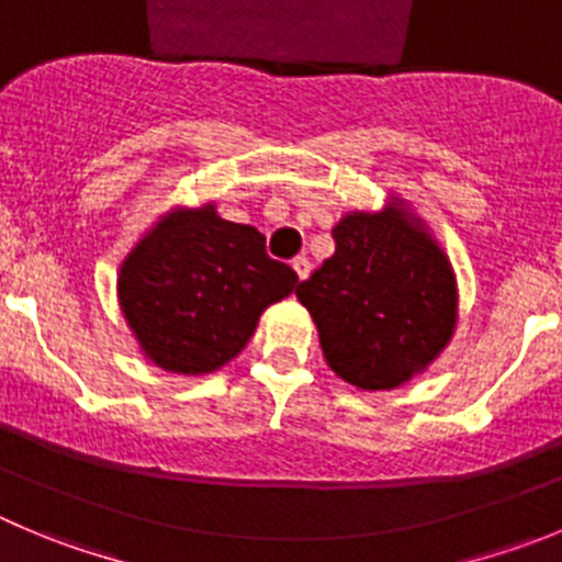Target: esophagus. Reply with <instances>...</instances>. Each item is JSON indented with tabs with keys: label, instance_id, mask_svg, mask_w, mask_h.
Listing matches in <instances>:
<instances>
[{
	"label": "esophagus",
	"instance_id": "34e87169",
	"mask_svg": "<svg viewBox=\"0 0 562 562\" xmlns=\"http://www.w3.org/2000/svg\"><path fill=\"white\" fill-rule=\"evenodd\" d=\"M293 271H296L299 280H307V274H311V260L305 255L293 257Z\"/></svg>",
	"mask_w": 562,
	"mask_h": 562
}]
</instances>
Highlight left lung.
I'll use <instances>...</instances> for the list:
<instances>
[{
    "label": "left lung",
    "mask_w": 562,
    "mask_h": 562,
    "mask_svg": "<svg viewBox=\"0 0 562 562\" xmlns=\"http://www.w3.org/2000/svg\"><path fill=\"white\" fill-rule=\"evenodd\" d=\"M335 255L299 282L327 366L363 391H391L427 369L458 324V285L440 246L400 204L349 213Z\"/></svg>",
    "instance_id": "8db88e82"
}]
</instances>
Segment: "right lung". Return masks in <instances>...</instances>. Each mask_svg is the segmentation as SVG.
Segmentation results:
<instances>
[{
  "label": "right lung",
  "mask_w": 562,
  "mask_h": 562,
  "mask_svg": "<svg viewBox=\"0 0 562 562\" xmlns=\"http://www.w3.org/2000/svg\"><path fill=\"white\" fill-rule=\"evenodd\" d=\"M296 285V271L266 255L263 235L204 204L162 216L138 240L119 274V305L151 363L210 374Z\"/></svg>",
  "instance_id": "obj_1"
}]
</instances>
